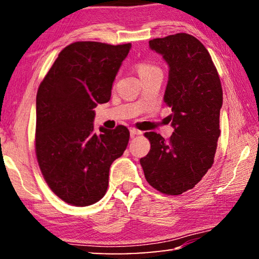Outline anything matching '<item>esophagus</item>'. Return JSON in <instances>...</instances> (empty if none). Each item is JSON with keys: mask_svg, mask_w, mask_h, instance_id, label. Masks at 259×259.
<instances>
[{"mask_svg": "<svg viewBox=\"0 0 259 259\" xmlns=\"http://www.w3.org/2000/svg\"><path fill=\"white\" fill-rule=\"evenodd\" d=\"M129 131H130L131 137H134V136H137V135H140V133H142V131H139L137 129H135V128H130Z\"/></svg>", "mask_w": 259, "mask_h": 259, "instance_id": "34e87169", "label": "esophagus"}]
</instances>
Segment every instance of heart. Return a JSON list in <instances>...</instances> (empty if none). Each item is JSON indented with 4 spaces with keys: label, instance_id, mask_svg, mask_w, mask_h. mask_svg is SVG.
<instances>
[{
    "label": "heart",
    "instance_id": "obj_1",
    "mask_svg": "<svg viewBox=\"0 0 259 259\" xmlns=\"http://www.w3.org/2000/svg\"><path fill=\"white\" fill-rule=\"evenodd\" d=\"M136 71H137L138 75L142 80L156 72H161L159 67H156L155 65H153L151 63H147V61H140V63L136 65Z\"/></svg>",
    "mask_w": 259,
    "mask_h": 259
}]
</instances>
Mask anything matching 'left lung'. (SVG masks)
Returning a JSON list of instances; mask_svg holds the SVG:
<instances>
[{"instance_id":"1","label":"left lung","mask_w":259,"mask_h":259,"mask_svg":"<svg viewBox=\"0 0 259 259\" xmlns=\"http://www.w3.org/2000/svg\"><path fill=\"white\" fill-rule=\"evenodd\" d=\"M168 64L163 100L175 129L169 140L154 131L145 136L151 150L140 159L145 178L164 194L194 187L211 168L217 148L223 90L208 50L198 38L178 33L150 41Z\"/></svg>"}]
</instances>
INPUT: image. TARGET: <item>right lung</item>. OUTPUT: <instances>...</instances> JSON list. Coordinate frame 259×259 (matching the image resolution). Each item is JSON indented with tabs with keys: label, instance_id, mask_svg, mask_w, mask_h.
Returning <instances> with one entry per match:
<instances>
[{
	"label": "right lung",
	"instance_id": "add662e5",
	"mask_svg": "<svg viewBox=\"0 0 259 259\" xmlns=\"http://www.w3.org/2000/svg\"><path fill=\"white\" fill-rule=\"evenodd\" d=\"M131 43L75 42L60 51L36 95L35 150L43 177L57 196L85 207L108 186L109 168L125 151L123 125L94 131L98 104L111 99L115 76Z\"/></svg>",
	"mask_w": 259,
	"mask_h": 259
}]
</instances>
